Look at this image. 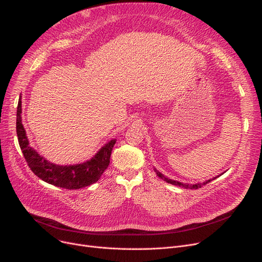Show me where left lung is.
Segmentation results:
<instances>
[{"mask_svg":"<svg viewBox=\"0 0 262 262\" xmlns=\"http://www.w3.org/2000/svg\"><path fill=\"white\" fill-rule=\"evenodd\" d=\"M155 172H156V174H157V176L158 177H160L161 180H163L164 182H167V183H169V184H172V185H175V186H180V187H184V188H186V189H199V188H202L204 185H206V184H208V183H210L212 180H215V178H212V180H209V181H207V182H205V183H203V184H195V185H187V184H182V183H180V182H176V181H172V180H169V178H167L166 176H163L159 171H157V170H155Z\"/></svg>","mask_w":262,"mask_h":262,"instance_id":"left-lung-1","label":"left lung"}]
</instances>
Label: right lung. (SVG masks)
Masks as SVG:
<instances>
[{"label": "right lung", "instance_id": "add662e5", "mask_svg": "<svg viewBox=\"0 0 262 262\" xmlns=\"http://www.w3.org/2000/svg\"><path fill=\"white\" fill-rule=\"evenodd\" d=\"M21 95L17 109V136L23 156L35 175L43 182L68 190H77L90 186L100 180L110 162L113 147L116 139L104 145L91 160L74 166H57L41 157L34 148L30 146L26 133L23 127Z\"/></svg>", "mask_w": 262, "mask_h": 262}]
</instances>
